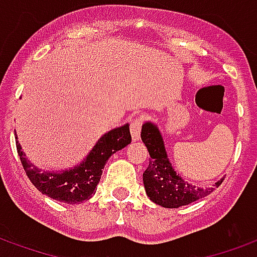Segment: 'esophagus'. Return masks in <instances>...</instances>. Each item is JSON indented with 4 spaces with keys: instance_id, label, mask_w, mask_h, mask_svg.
<instances>
[{
    "instance_id": "obj_1",
    "label": "esophagus",
    "mask_w": 257,
    "mask_h": 257,
    "mask_svg": "<svg viewBox=\"0 0 257 257\" xmlns=\"http://www.w3.org/2000/svg\"><path fill=\"white\" fill-rule=\"evenodd\" d=\"M142 124L143 118L139 117V118H135L131 122V135H132V139L135 142H137L140 139V131H142Z\"/></svg>"
}]
</instances>
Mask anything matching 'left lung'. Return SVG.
<instances>
[{"mask_svg": "<svg viewBox=\"0 0 257 257\" xmlns=\"http://www.w3.org/2000/svg\"><path fill=\"white\" fill-rule=\"evenodd\" d=\"M142 140L150 152V164L143 174V182L147 195L152 202L167 209L186 206L214 191L222 183L224 178L215 182L213 187H197L186 182L172 168L164 147L163 137L158 125L147 121L142 126Z\"/></svg>", "mask_w": 257, "mask_h": 257, "instance_id": "8db88e82", "label": "left lung"}]
</instances>
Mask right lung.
Wrapping results in <instances>:
<instances>
[{
  "mask_svg": "<svg viewBox=\"0 0 257 257\" xmlns=\"http://www.w3.org/2000/svg\"><path fill=\"white\" fill-rule=\"evenodd\" d=\"M129 124L114 128L99 137L89 155L75 167L63 171H43L25 158L16 135V146L29 181L42 194L59 202L76 205L87 201L95 194V187L102 170L111 155L131 144Z\"/></svg>",
  "mask_w": 257,
  "mask_h": 257,
  "instance_id": "right-lung-1",
  "label": "right lung"
}]
</instances>
